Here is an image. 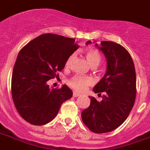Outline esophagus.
Returning a JSON list of instances; mask_svg holds the SVG:
<instances>
[{
    "label": "esophagus",
    "mask_w": 150,
    "mask_h": 150,
    "mask_svg": "<svg viewBox=\"0 0 150 150\" xmlns=\"http://www.w3.org/2000/svg\"><path fill=\"white\" fill-rule=\"evenodd\" d=\"M81 95L80 93H77V92H74L73 93V97H75V98H77V97H79V96Z\"/></svg>",
    "instance_id": "1"
}]
</instances>
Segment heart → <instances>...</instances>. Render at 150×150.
I'll use <instances>...</instances> for the list:
<instances>
[{
    "label": "heart",
    "instance_id": "obj_1",
    "mask_svg": "<svg viewBox=\"0 0 150 150\" xmlns=\"http://www.w3.org/2000/svg\"><path fill=\"white\" fill-rule=\"evenodd\" d=\"M85 55L86 60H88V62L90 63V64L92 67H96L100 64L101 57L97 50L88 49L86 50ZM74 57H75V55L71 54L67 58L66 60V64H65L66 67H69L71 64V63L74 60ZM68 84L72 89L77 90V91H84L85 90H86L88 86L93 84V79L87 76L75 75L68 80Z\"/></svg>",
    "mask_w": 150,
    "mask_h": 150
}]
</instances>
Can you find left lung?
Returning a JSON list of instances; mask_svg holds the SVG:
<instances>
[{
	"instance_id": "8db88e82",
	"label": "left lung",
	"mask_w": 150,
	"mask_h": 150,
	"mask_svg": "<svg viewBox=\"0 0 150 150\" xmlns=\"http://www.w3.org/2000/svg\"><path fill=\"white\" fill-rule=\"evenodd\" d=\"M95 45L107 60L106 73L93 90L98 95L103 93L102 100L90 97V105L82 112V120L90 131L102 134L119 127L129 116L135 101L136 74L131 55L121 45L102 41L100 46Z\"/></svg>"
}]
</instances>
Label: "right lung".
Returning <instances> with one entry per match:
<instances>
[{
	"instance_id": "obj_1",
	"label": "right lung",
	"mask_w": 150,
	"mask_h": 150,
	"mask_svg": "<svg viewBox=\"0 0 150 150\" xmlns=\"http://www.w3.org/2000/svg\"><path fill=\"white\" fill-rule=\"evenodd\" d=\"M75 38L40 35L19 51L11 76V95L19 115L33 125H44L56 117L62 103L72 97L66 85L50 88L66 60L79 48Z\"/></svg>"
}]
</instances>
